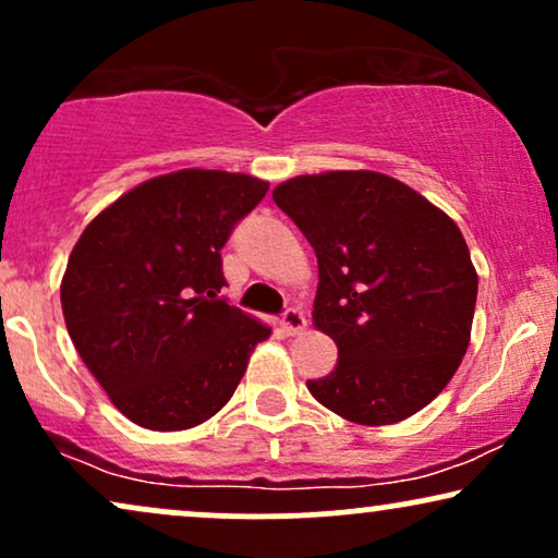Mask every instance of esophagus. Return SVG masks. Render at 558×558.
Returning a JSON list of instances; mask_svg holds the SVG:
<instances>
[{"label":"esophagus","mask_w":558,"mask_h":558,"mask_svg":"<svg viewBox=\"0 0 558 558\" xmlns=\"http://www.w3.org/2000/svg\"><path fill=\"white\" fill-rule=\"evenodd\" d=\"M283 329L288 335H299V331L306 329V316H303L301 308L288 306L283 312Z\"/></svg>","instance_id":"34e87169"}]
</instances>
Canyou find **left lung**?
<instances>
[{
    "label": "left lung",
    "mask_w": 558,
    "mask_h": 558,
    "mask_svg": "<svg viewBox=\"0 0 558 558\" xmlns=\"http://www.w3.org/2000/svg\"><path fill=\"white\" fill-rule=\"evenodd\" d=\"M272 201L314 246L316 329L337 344L312 397L357 425L427 407L466 355L478 278L466 239L404 182L380 172L301 174Z\"/></svg>",
    "instance_id": "8db88e82"
}]
</instances>
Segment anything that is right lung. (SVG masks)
<instances>
[{"label": "right lung", "instance_id": "1", "mask_svg": "<svg viewBox=\"0 0 558 558\" xmlns=\"http://www.w3.org/2000/svg\"><path fill=\"white\" fill-rule=\"evenodd\" d=\"M267 182L182 169L141 182L84 229L61 280L76 352L136 425L174 433L234 397L270 329L221 299V250Z\"/></svg>", "mask_w": 558, "mask_h": 558}]
</instances>
